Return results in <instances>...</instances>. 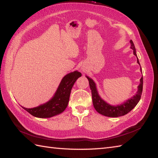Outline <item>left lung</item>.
Listing matches in <instances>:
<instances>
[{"instance_id": "obj_1", "label": "left lung", "mask_w": 158, "mask_h": 158, "mask_svg": "<svg viewBox=\"0 0 158 158\" xmlns=\"http://www.w3.org/2000/svg\"><path fill=\"white\" fill-rule=\"evenodd\" d=\"M130 42L131 44L130 48L133 49L134 55L136 56L137 58L135 46L134 45V43L132 40H130ZM137 62H138L139 64H140L138 58H137ZM140 70H142L141 68H140ZM86 77L87 79H88L90 89H91L92 91V102L94 107L97 112L105 116L110 117H117L126 115V114L128 113L130 110H132L135 108L136 105L139 102L140 97H141L143 85V77H141V79H140V84L138 86V91L136 92V94L132 97L130 99L127 100L126 102L117 106L110 105L109 104L106 102L105 100L100 98V96H99L98 93V91H97L96 83H94V81L92 79H90L89 77L86 76Z\"/></svg>"}]
</instances>
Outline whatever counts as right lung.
Masks as SVG:
<instances>
[{"label":"right lung","instance_id":"add662e5","mask_svg":"<svg viewBox=\"0 0 158 158\" xmlns=\"http://www.w3.org/2000/svg\"><path fill=\"white\" fill-rule=\"evenodd\" d=\"M81 76V73L74 71L63 77L54 96L48 102L34 108L23 107L32 115L39 118H48L62 113L68 106L70 92L77 79Z\"/></svg>","mask_w":158,"mask_h":158}]
</instances>
